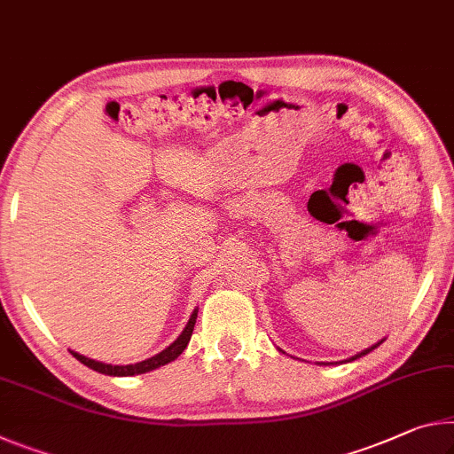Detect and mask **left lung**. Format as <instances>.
Masks as SVG:
<instances>
[{
  "label": "left lung",
  "instance_id": "1",
  "mask_svg": "<svg viewBox=\"0 0 454 454\" xmlns=\"http://www.w3.org/2000/svg\"><path fill=\"white\" fill-rule=\"evenodd\" d=\"M380 343H382V341H380ZM380 343H376V345H373V348H378V345H380ZM373 348H370V349H365V351H362V354H359V356H365V354H370V351H372ZM359 356H357V357H359ZM354 359H356V357H354Z\"/></svg>",
  "mask_w": 454,
  "mask_h": 454
}]
</instances>
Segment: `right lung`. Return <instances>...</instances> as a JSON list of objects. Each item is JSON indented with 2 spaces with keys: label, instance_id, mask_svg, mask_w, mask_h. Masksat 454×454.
<instances>
[{
  "label": "right lung",
  "instance_id": "obj_1",
  "mask_svg": "<svg viewBox=\"0 0 454 454\" xmlns=\"http://www.w3.org/2000/svg\"><path fill=\"white\" fill-rule=\"evenodd\" d=\"M196 317H198V311L192 313V317L188 321V325L182 331V335L177 337V340L169 345V348H165L161 354H157L153 357L145 359V362H139V364H131V365H111V364H103V362H95V359H89L81 354H76V351H70L72 356H74L78 362L89 365L90 370L100 372V373H106V376H135V373H145L151 372L155 368H160V365H165L169 362H174V359L182 354V351L188 348L190 343V337L193 333V325H196Z\"/></svg>",
  "mask_w": 454,
  "mask_h": 454
}]
</instances>
